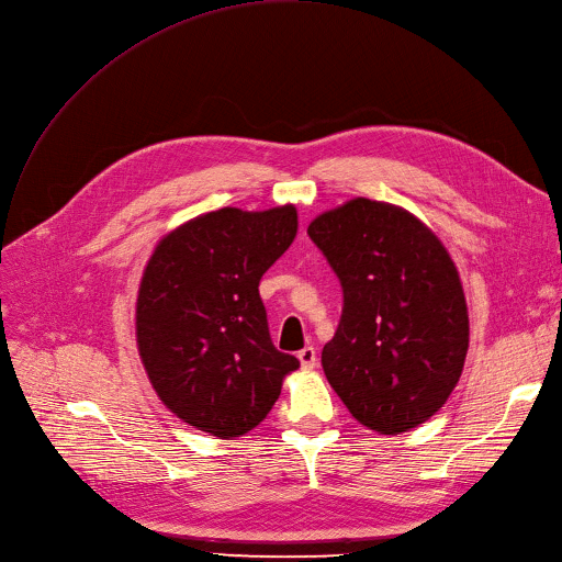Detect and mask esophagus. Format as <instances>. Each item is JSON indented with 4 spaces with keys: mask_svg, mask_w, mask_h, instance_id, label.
<instances>
[{
    "mask_svg": "<svg viewBox=\"0 0 562 562\" xmlns=\"http://www.w3.org/2000/svg\"><path fill=\"white\" fill-rule=\"evenodd\" d=\"M297 357H300V364H302V369H304V371L316 369V364H318V355H316V348H313V346L302 348V350L297 352Z\"/></svg>",
    "mask_w": 562,
    "mask_h": 562,
    "instance_id": "esophagus-1",
    "label": "esophagus"
}]
</instances>
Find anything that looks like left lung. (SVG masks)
<instances>
[{
  "instance_id": "8db88e82",
  "label": "left lung",
  "mask_w": 562,
  "mask_h": 562,
  "mask_svg": "<svg viewBox=\"0 0 562 562\" xmlns=\"http://www.w3.org/2000/svg\"><path fill=\"white\" fill-rule=\"evenodd\" d=\"M341 281L344 311L323 369L350 415L385 436L415 429L457 387L468 306L440 239L411 212L355 198L311 221Z\"/></svg>"
}]
</instances>
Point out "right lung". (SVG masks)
I'll return each mask as SVG.
<instances>
[{
	"label": "right lung",
	"instance_id": "right-lung-1",
	"mask_svg": "<svg viewBox=\"0 0 562 562\" xmlns=\"http://www.w3.org/2000/svg\"><path fill=\"white\" fill-rule=\"evenodd\" d=\"M295 235L293 205L223 207L156 244L138 290V350L156 394L198 431L249 434L300 367L274 348L258 293Z\"/></svg>",
	"mask_w": 562,
	"mask_h": 562
}]
</instances>
